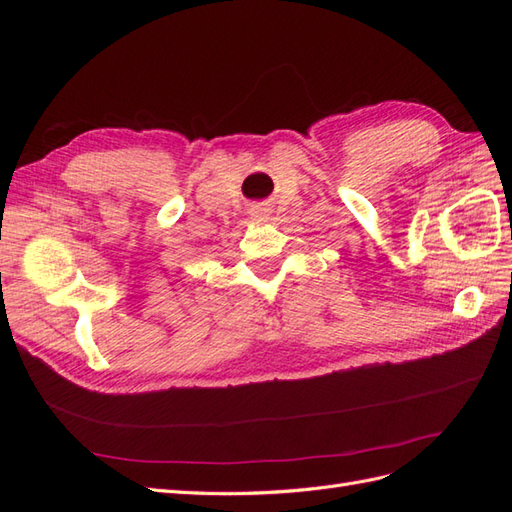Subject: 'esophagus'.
Returning <instances> with one entry per match:
<instances>
[{
    "label": "esophagus",
    "instance_id": "esophagus-1",
    "mask_svg": "<svg viewBox=\"0 0 512 512\" xmlns=\"http://www.w3.org/2000/svg\"><path fill=\"white\" fill-rule=\"evenodd\" d=\"M250 215H252V218H254L256 222H262V220H267L269 209H267V207H252V209H250Z\"/></svg>",
    "mask_w": 512,
    "mask_h": 512
}]
</instances>
